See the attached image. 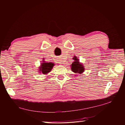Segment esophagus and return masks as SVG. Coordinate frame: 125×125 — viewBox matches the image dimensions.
Listing matches in <instances>:
<instances>
[{
	"label": "esophagus",
	"mask_w": 125,
	"mask_h": 125,
	"mask_svg": "<svg viewBox=\"0 0 125 125\" xmlns=\"http://www.w3.org/2000/svg\"><path fill=\"white\" fill-rule=\"evenodd\" d=\"M58 62H59V63H62V62H63V60H62V59H59Z\"/></svg>",
	"instance_id": "1"
}]
</instances>
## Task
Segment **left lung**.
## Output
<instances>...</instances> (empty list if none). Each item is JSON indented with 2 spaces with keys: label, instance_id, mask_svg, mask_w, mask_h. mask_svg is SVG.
<instances>
[{
  "label": "left lung",
  "instance_id": "1",
  "mask_svg": "<svg viewBox=\"0 0 125 125\" xmlns=\"http://www.w3.org/2000/svg\"><path fill=\"white\" fill-rule=\"evenodd\" d=\"M73 59L75 62L71 64V70L75 73H79L80 74L82 73L84 70L83 66L82 65H81L80 63H79V62H78L79 59H77L75 57H74Z\"/></svg>",
  "mask_w": 125,
  "mask_h": 125
}]
</instances>
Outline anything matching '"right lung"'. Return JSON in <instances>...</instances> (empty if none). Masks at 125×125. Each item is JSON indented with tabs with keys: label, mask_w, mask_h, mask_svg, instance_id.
Instances as JSON below:
<instances>
[{
	"label": "right lung",
	"mask_w": 125,
	"mask_h": 125,
	"mask_svg": "<svg viewBox=\"0 0 125 125\" xmlns=\"http://www.w3.org/2000/svg\"><path fill=\"white\" fill-rule=\"evenodd\" d=\"M54 63L52 62H43L42 63L41 68H40V70L43 74H47L49 72H50L52 68L53 67Z\"/></svg>",
	"instance_id": "add662e5"
}]
</instances>
